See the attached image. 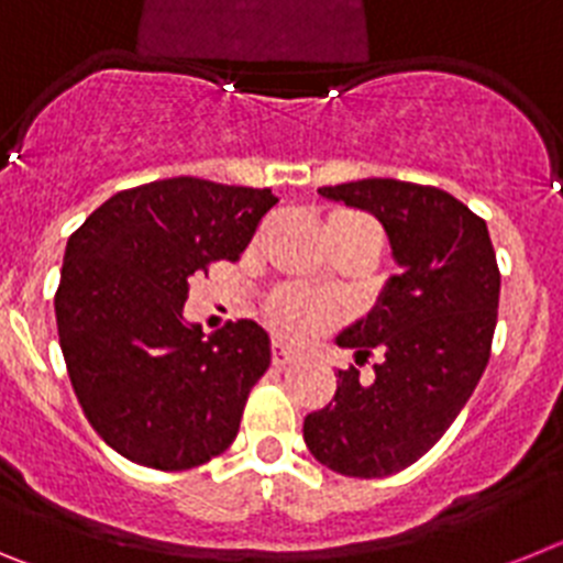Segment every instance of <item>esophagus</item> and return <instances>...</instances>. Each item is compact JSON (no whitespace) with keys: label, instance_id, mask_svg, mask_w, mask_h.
Returning <instances> with one entry per match:
<instances>
[{"label":"esophagus","instance_id":"1","mask_svg":"<svg viewBox=\"0 0 563 563\" xmlns=\"http://www.w3.org/2000/svg\"><path fill=\"white\" fill-rule=\"evenodd\" d=\"M296 352L290 350V346H285V343H278V341H273V346H271V361H273V366H278V369H282V366H287V363H292L296 361Z\"/></svg>","mask_w":563,"mask_h":563}]
</instances>
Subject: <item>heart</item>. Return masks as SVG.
I'll list each match as a JSON object with an SVG mask.
<instances>
[{"mask_svg": "<svg viewBox=\"0 0 563 563\" xmlns=\"http://www.w3.org/2000/svg\"><path fill=\"white\" fill-rule=\"evenodd\" d=\"M327 222H338V225H361L377 233L375 222H372L369 217H363V213L357 211H343V208L332 213ZM262 316H265V324L271 327L278 338H287V341L298 343L321 335V332H327L332 324L341 321V310H338V305H332L330 298L316 296V292L296 285L276 287V290L265 298Z\"/></svg>", "mask_w": 563, "mask_h": 563, "instance_id": "obj_1", "label": "heart"}]
</instances>
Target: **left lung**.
I'll return each mask as SVG.
<instances>
[{
  "instance_id": "obj_1",
  "label": "left lung",
  "mask_w": 563,
  "mask_h": 563,
  "mask_svg": "<svg viewBox=\"0 0 563 563\" xmlns=\"http://www.w3.org/2000/svg\"><path fill=\"white\" fill-rule=\"evenodd\" d=\"M318 191L375 213L400 273L338 338L357 365L384 357L369 378L338 369L332 400L307 415L305 442L335 474L380 479L434 449L474 395L494 343L499 265L485 220L442 188L372 177Z\"/></svg>"
}]
</instances>
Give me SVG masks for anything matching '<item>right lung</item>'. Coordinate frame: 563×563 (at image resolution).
I'll return each instance as SVG.
<instances>
[{
	"label": "right lung",
	"mask_w": 563,
	"mask_h": 563,
	"mask_svg": "<svg viewBox=\"0 0 563 563\" xmlns=\"http://www.w3.org/2000/svg\"><path fill=\"white\" fill-rule=\"evenodd\" d=\"M276 202L271 188L172 177L118 191L69 236L58 343L89 426L126 460L188 471L236 440L271 338L247 318L206 338L183 305L188 278L236 262Z\"/></svg>",
	"instance_id": "right-lung-1"
}]
</instances>
